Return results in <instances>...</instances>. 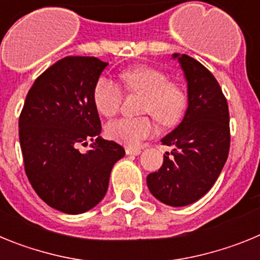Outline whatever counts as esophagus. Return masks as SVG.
I'll list each match as a JSON object with an SVG mask.
<instances>
[{
  "label": "esophagus",
  "instance_id": "obj_1",
  "mask_svg": "<svg viewBox=\"0 0 260 260\" xmlns=\"http://www.w3.org/2000/svg\"><path fill=\"white\" fill-rule=\"evenodd\" d=\"M125 151L127 155H141L142 152L141 148H135V147H128V146L126 147Z\"/></svg>",
  "mask_w": 260,
  "mask_h": 260
}]
</instances>
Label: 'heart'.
I'll list each match as a JSON object with an SVG mask.
<instances>
[{
  "label": "heart",
  "mask_w": 260,
  "mask_h": 260,
  "mask_svg": "<svg viewBox=\"0 0 260 260\" xmlns=\"http://www.w3.org/2000/svg\"><path fill=\"white\" fill-rule=\"evenodd\" d=\"M121 83L128 92L142 93V113H151L162 123L173 125L187 108V92L177 80L168 79L160 69L138 65L119 74ZM123 99L121 84L109 77L99 78L92 91L96 110L104 117L117 113ZM150 114L139 117H123L107 125V137L127 146H138L156 132L155 119Z\"/></svg>",
  "instance_id": "heart-1"
}]
</instances>
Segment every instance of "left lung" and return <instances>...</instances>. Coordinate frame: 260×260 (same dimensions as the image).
<instances>
[{"instance_id": "left-lung-1", "label": "left lung", "mask_w": 260, "mask_h": 260, "mask_svg": "<svg viewBox=\"0 0 260 260\" xmlns=\"http://www.w3.org/2000/svg\"><path fill=\"white\" fill-rule=\"evenodd\" d=\"M178 58L187 80L189 107L182 122L161 139L173 147L157 172L147 176L156 199L172 207L201 199L216 182L231 146L228 103L208 69L186 54Z\"/></svg>"}]
</instances>
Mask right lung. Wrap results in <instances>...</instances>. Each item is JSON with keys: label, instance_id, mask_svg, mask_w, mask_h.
<instances>
[{"label": "right lung", "instance_id": "right-lung-1", "mask_svg": "<svg viewBox=\"0 0 260 260\" xmlns=\"http://www.w3.org/2000/svg\"><path fill=\"white\" fill-rule=\"evenodd\" d=\"M108 66L96 57H65L35 80L19 116L24 171L36 194L65 213H83L104 198L112 168L125 150L99 137L96 80ZM95 142L87 154L77 147Z\"/></svg>", "mask_w": 260, "mask_h": 260}]
</instances>
